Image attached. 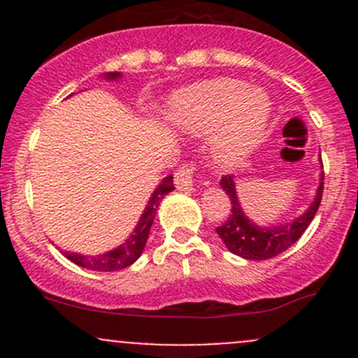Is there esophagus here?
<instances>
[{"label":"esophagus","mask_w":358,"mask_h":358,"mask_svg":"<svg viewBox=\"0 0 358 358\" xmlns=\"http://www.w3.org/2000/svg\"><path fill=\"white\" fill-rule=\"evenodd\" d=\"M196 164L194 162H187L178 171L175 173V185L180 190H190L194 183V173H196Z\"/></svg>","instance_id":"34e87169"}]
</instances>
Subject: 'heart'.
<instances>
[{"label":"heart","instance_id":"b5f03b06","mask_svg":"<svg viewBox=\"0 0 358 358\" xmlns=\"http://www.w3.org/2000/svg\"><path fill=\"white\" fill-rule=\"evenodd\" d=\"M176 124L196 135L218 133L215 154L223 166L243 162L263 140L270 102L259 90L237 79H213L183 90L171 100Z\"/></svg>","mask_w":358,"mask_h":358}]
</instances>
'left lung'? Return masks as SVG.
<instances>
[{
    "label": "left lung",
    "instance_id": "obj_1",
    "mask_svg": "<svg viewBox=\"0 0 358 358\" xmlns=\"http://www.w3.org/2000/svg\"><path fill=\"white\" fill-rule=\"evenodd\" d=\"M320 180L322 182L317 189L315 201L310 204V208L299 218L279 227H258L249 222L248 216L243 213L239 201H237L234 178L230 175H225L220 185L225 190L227 196L230 197V202H232L230 211L232 213H230L223 225L216 227V232L222 237L229 251L246 259H268L280 255L303 236V232L308 229L312 220L315 218V213L319 211L320 201H322L324 173Z\"/></svg>",
    "mask_w": 358,
    "mask_h": 358
}]
</instances>
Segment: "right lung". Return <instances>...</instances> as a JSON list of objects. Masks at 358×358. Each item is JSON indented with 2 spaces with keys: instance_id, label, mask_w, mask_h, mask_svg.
Listing matches in <instances>:
<instances>
[{
  "instance_id": "obj_1",
  "label": "right lung",
  "mask_w": 358,
  "mask_h": 358,
  "mask_svg": "<svg viewBox=\"0 0 358 358\" xmlns=\"http://www.w3.org/2000/svg\"><path fill=\"white\" fill-rule=\"evenodd\" d=\"M106 78H119V74H107ZM171 190H175L173 185V176H166L156 190H154L152 197H150L149 204H147L145 211H143L142 218H140L138 225L133 230V234L129 236V239L124 244H121L117 249H112V251L106 252V255L99 256H83L78 252H64L67 259H71L72 263H76L78 266L88 270H99V272H114V270H121L129 266L131 263H135L138 259V256L142 255L143 248H145L147 239H149L150 227H152L154 218H156V213L159 208V202L162 201V197L166 194H169Z\"/></svg>"
}]
</instances>
